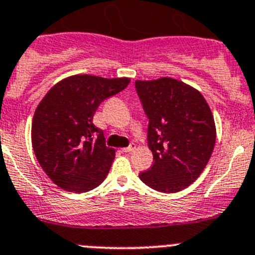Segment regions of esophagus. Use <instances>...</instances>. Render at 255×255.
<instances>
[{"label": "esophagus", "mask_w": 255, "mask_h": 255, "mask_svg": "<svg viewBox=\"0 0 255 255\" xmlns=\"http://www.w3.org/2000/svg\"><path fill=\"white\" fill-rule=\"evenodd\" d=\"M134 149H135V144L134 143H130L129 146L126 147V148H122V151L123 152H132V151H134Z\"/></svg>", "instance_id": "1"}]
</instances>
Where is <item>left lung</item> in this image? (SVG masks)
Returning <instances> with one entry per match:
<instances>
[{
  "label": "left lung",
  "instance_id": "obj_1",
  "mask_svg": "<svg viewBox=\"0 0 255 255\" xmlns=\"http://www.w3.org/2000/svg\"><path fill=\"white\" fill-rule=\"evenodd\" d=\"M148 118L147 141L153 165L139 178L160 192H177L206 167L216 141L210 107L195 88L173 78L135 80Z\"/></svg>",
  "mask_w": 255,
  "mask_h": 255
}]
</instances>
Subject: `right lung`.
Here are the masks:
<instances>
[{
    "mask_svg": "<svg viewBox=\"0 0 255 255\" xmlns=\"http://www.w3.org/2000/svg\"><path fill=\"white\" fill-rule=\"evenodd\" d=\"M129 78L73 75L46 93L37 106L31 141L40 166L55 185L69 192H87L104 181L116 156L106 146L93 117L99 104L122 92Z\"/></svg>",
    "mask_w": 255,
    "mask_h": 255,
    "instance_id": "obj_1",
    "label": "right lung"
}]
</instances>
